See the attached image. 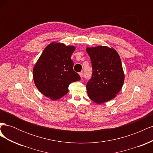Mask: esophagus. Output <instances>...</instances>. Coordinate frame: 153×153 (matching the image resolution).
I'll return each instance as SVG.
<instances>
[{
    "mask_svg": "<svg viewBox=\"0 0 153 153\" xmlns=\"http://www.w3.org/2000/svg\"><path fill=\"white\" fill-rule=\"evenodd\" d=\"M79 75H80V76L81 78L83 77V75H84V72H83V71L80 72V73H79Z\"/></svg>",
    "mask_w": 153,
    "mask_h": 153,
    "instance_id": "1",
    "label": "esophagus"
}]
</instances>
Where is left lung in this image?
<instances>
[{"label": "left lung", "instance_id": "left-lung-1", "mask_svg": "<svg viewBox=\"0 0 153 153\" xmlns=\"http://www.w3.org/2000/svg\"><path fill=\"white\" fill-rule=\"evenodd\" d=\"M91 58L92 74L87 83L89 98L100 104L114 98L121 89L124 75L117 52L108 47L87 48Z\"/></svg>", "mask_w": 153, "mask_h": 153}]
</instances>
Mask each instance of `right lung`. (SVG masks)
<instances>
[{"label": "right lung", "mask_w": 153, "mask_h": 153, "mask_svg": "<svg viewBox=\"0 0 153 153\" xmlns=\"http://www.w3.org/2000/svg\"><path fill=\"white\" fill-rule=\"evenodd\" d=\"M75 49L52 43L43 50L33 69V78L36 87L45 96L53 100L61 98L68 92L71 83L80 80L71 59Z\"/></svg>", "instance_id": "1"}]
</instances>
